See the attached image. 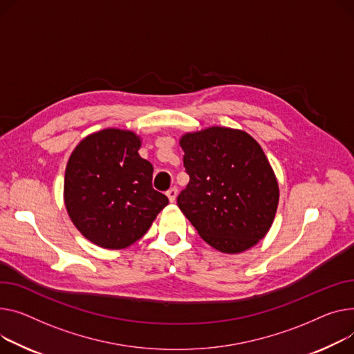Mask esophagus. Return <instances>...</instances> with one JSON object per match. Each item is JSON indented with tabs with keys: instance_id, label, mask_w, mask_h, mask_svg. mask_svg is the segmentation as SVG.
<instances>
[{
	"instance_id": "obj_1",
	"label": "esophagus",
	"mask_w": 354,
	"mask_h": 354,
	"mask_svg": "<svg viewBox=\"0 0 354 354\" xmlns=\"http://www.w3.org/2000/svg\"><path fill=\"white\" fill-rule=\"evenodd\" d=\"M167 196H168V199H169L171 202H175L176 196H178V189H176L175 186H174V187H171V189L167 192Z\"/></svg>"
}]
</instances>
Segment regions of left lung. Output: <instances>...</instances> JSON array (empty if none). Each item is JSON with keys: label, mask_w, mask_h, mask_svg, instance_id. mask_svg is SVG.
I'll return each instance as SVG.
<instances>
[{"label": "left lung", "mask_w": 354, "mask_h": 354, "mask_svg": "<svg viewBox=\"0 0 354 354\" xmlns=\"http://www.w3.org/2000/svg\"><path fill=\"white\" fill-rule=\"evenodd\" d=\"M189 183L178 206L201 238L223 253H241L265 238L279 203L270 163L245 131L212 127L180 138Z\"/></svg>", "instance_id": "8db88e82"}]
</instances>
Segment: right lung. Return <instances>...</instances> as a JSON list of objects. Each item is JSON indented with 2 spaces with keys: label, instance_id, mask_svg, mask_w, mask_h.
<instances>
[{
  "label": "right lung",
  "instance_id": "add662e5",
  "mask_svg": "<svg viewBox=\"0 0 354 354\" xmlns=\"http://www.w3.org/2000/svg\"><path fill=\"white\" fill-rule=\"evenodd\" d=\"M140 138L108 128L84 138L65 169L64 201L84 236L105 249H124L147 233L169 203L152 187L153 167L140 158Z\"/></svg>",
  "mask_w": 354,
  "mask_h": 354
}]
</instances>
